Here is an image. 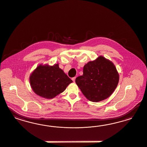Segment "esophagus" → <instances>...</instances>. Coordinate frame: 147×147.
Here are the masks:
<instances>
[{
  "mask_svg": "<svg viewBox=\"0 0 147 147\" xmlns=\"http://www.w3.org/2000/svg\"><path fill=\"white\" fill-rule=\"evenodd\" d=\"M76 77H74V78H73L71 79L73 80V82H75V81H76Z\"/></svg>",
  "mask_w": 147,
  "mask_h": 147,
  "instance_id": "esophagus-1",
  "label": "esophagus"
}]
</instances>
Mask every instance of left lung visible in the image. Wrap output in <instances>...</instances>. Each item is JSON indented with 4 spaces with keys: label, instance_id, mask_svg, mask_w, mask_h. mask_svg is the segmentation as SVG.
<instances>
[{
    "label": "left lung",
    "instance_id": "left-lung-1",
    "mask_svg": "<svg viewBox=\"0 0 147 147\" xmlns=\"http://www.w3.org/2000/svg\"><path fill=\"white\" fill-rule=\"evenodd\" d=\"M119 76L113 62L102 56L85 65L76 85L89 101L99 102L109 97L116 89Z\"/></svg>",
    "mask_w": 147,
    "mask_h": 147
}]
</instances>
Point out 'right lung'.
<instances>
[{
	"label": "right lung",
	"instance_id": "right-lung-1",
	"mask_svg": "<svg viewBox=\"0 0 147 147\" xmlns=\"http://www.w3.org/2000/svg\"><path fill=\"white\" fill-rule=\"evenodd\" d=\"M30 81L35 93L45 98H52L61 93L73 82L58 64L39 65L32 73Z\"/></svg>",
	"mask_w": 147,
	"mask_h": 147
}]
</instances>
